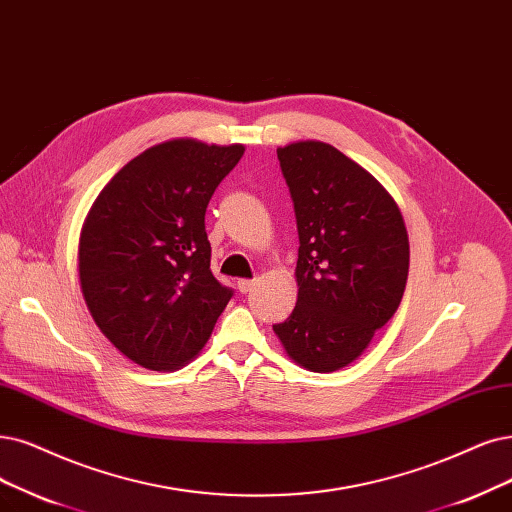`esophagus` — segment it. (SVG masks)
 Masks as SVG:
<instances>
[{
	"mask_svg": "<svg viewBox=\"0 0 512 512\" xmlns=\"http://www.w3.org/2000/svg\"><path fill=\"white\" fill-rule=\"evenodd\" d=\"M255 287V280H249V278H240L238 280V291L240 293H251Z\"/></svg>",
	"mask_w": 512,
	"mask_h": 512,
	"instance_id": "34e87169",
	"label": "esophagus"
}]
</instances>
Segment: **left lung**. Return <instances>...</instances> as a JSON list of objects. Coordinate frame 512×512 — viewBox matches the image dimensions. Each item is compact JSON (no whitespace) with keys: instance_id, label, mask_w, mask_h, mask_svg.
Segmentation results:
<instances>
[{"instance_id":"left-lung-1","label":"left lung","mask_w":512,"mask_h":512,"mask_svg":"<svg viewBox=\"0 0 512 512\" xmlns=\"http://www.w3.org/2000/svg\"><path fill=\"white\" fill-rule=\"evenodd\" d=\"M295 206L297 304L274 325L314 373L356 361L399 308L409 274L403 215L371 173L323 141L276 149Z\"/></svg>"}]
</instances>
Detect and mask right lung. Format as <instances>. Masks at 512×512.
Masks as SVG:
<instances>
[{
    "mask_svg": "<svg viewBox=\"0 0 512 512\" xmlns=\"http://www.w3.org/2000/svg\"><path fill=\"white\" fill-rule=\"evenodd\" d=\"M242 154L238 143L164 141L94 200L80 234V285L94 323L132 363L187 365L232 299L211 272L204 215Z\"/></svg>",
    "mask_w": 512,
    "mask_h": 512,
    "instance_id": "right-lung-1",
    "label": "right lung"
}]
</instances>
